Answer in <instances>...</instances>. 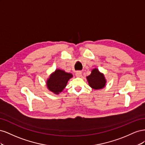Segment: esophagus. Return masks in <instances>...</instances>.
I'll return each mask as SVG.
<instances>
[{"mask_svg":"<svg viewBox=\"0 0 145 145\" xmlns=\"http://www.w3.org/2000/svg\"><path fill=\"white\" fill-rule=\"evenodd\" d=\"M76 76L77 77H82V72L81 71H77L76 73Z\"/></svg>","mask_w":145,"mask_h":145,"instance_id":"obj_1","label":"esophagus"}]
</instances>
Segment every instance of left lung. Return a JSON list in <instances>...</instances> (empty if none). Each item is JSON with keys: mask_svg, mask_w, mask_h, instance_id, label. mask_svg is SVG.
Wrapping results in <instances>:
<instances>
[{"mask_svg": "<svg viewBox=\"0 0 145 145\" xmlns=\"http://www.w3.org/2000/svg\"><path fill=\"white\" fill-rule=\"evenodd\" d=\"M89 86L93 89H102L105 87L106 84V80L104 74L100 72L97 68L92 69L89 76L86 77Z\"/></svg>", "mask_w": 145, "mask_h": 145, "instance_id": "8db88e82", "label": "left lung"}]
</instances>
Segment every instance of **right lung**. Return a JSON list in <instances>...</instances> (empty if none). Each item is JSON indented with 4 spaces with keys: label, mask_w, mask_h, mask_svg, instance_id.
<instances>
[{
    "label": "right lung",
    "mask_w": 145,
    "mask_h": 145,
    "mask_svg": "<svg viewBox=\"0 0 145 145\" xmlns=\"http://www.w3.org/2000/svg\"><path fill=\"white\" fill-rule=\"evenodd\" d=\"M73 77L71 73L64 70L56 69L47 78L46 85L48 89L55 94H59L67 86L68 80Z\"/></svg>",
    "instance_id": "obj_1"
}]
</instances>
